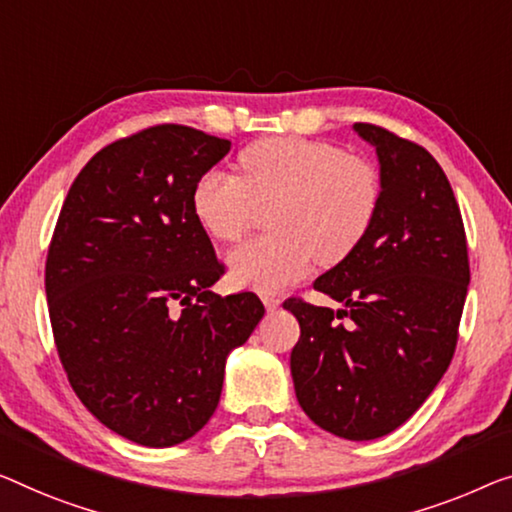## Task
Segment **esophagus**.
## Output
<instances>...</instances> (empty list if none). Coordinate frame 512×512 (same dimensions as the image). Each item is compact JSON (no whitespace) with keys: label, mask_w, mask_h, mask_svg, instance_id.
<instances>
[{"label":"esophagus","mask_w":512,"mask_h":512,"mask_svg":"<svg viewBox=\"0 0 512 512\" xmlns=\"http://www.w3.org/2000/svg\"><path fill=\"white\" fill-rule=\"evenodd\" d=\"M262 301L266 305V310H278L280 308V299H278V296H273V294H262Z\"/></svg>","instance_id":"1"}]
</instances>
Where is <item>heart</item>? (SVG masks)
<instances>
[{
	"instance_id": "b5f03b06",
	"label": "heart",
	"mask_w": 512,
	"mask_h": 512,
	"mask_svg": "<svg viewBox=\"0 0 512 512\" xmlns=\"http://www.w3.org/2000/svg\"><path fill=\"white\" fill-rule=\"evenodd\" d=\"M243 179L209 170L193 188V211L209 236L236 241L253 227L257 204L278 200L273 234L236 246L227 262L236 282L276 292L312 264H338L361 246L381 204L370 160L331 142L269 137L239 156Z\"/></svg>"
}]
</instances>
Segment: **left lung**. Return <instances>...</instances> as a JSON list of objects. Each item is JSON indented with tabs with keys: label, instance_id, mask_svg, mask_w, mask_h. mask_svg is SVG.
<instances>
[{
	"label": "left lung",
	"instance_id": "8db88e82",
	"mask_svg": "<svg viewBox=\"0 0 512 512\" xmlns=\"http://www.w3.org/2000/svg\"><path fill=\"white\" fill-rule=\"evenodd\" d=\"M354 131L377 151L381 204L361 246L315 280L345 310L301 299L282 308L301 326L289 358L301 409L335 437L370 441L414 416L451 365L469 257L460 207L430 151L381 126Z\"/></svg>",
	"mask_w": 512,
	"mask_h": 512
}]
</instances>
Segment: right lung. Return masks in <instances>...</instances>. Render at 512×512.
I'll list each match as a JSON object with an SVG mask.
<instances>
[{
  "label": "right lung",
  "mask_w": 512,
  "mask_h": 512,
  "mask_svg": "<svg viewBox=\"0 0 512 512\" xmlns=\"http://www.w3.org/2000/svg\"><path fill=\"white\" fill-rule=\"evenodd\" d=\"M232 142L179 124L117 140L82 167L45 262L55 345L82 404L149 448L181 444L218 407L225 361L264 317L225 273L193 188Z\"/></svg>",
  "instance_id": "obj_1"
}]
</instances>
